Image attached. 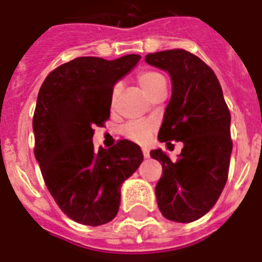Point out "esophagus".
I'll list each match as a JSON object with an SVG mask.
<instances>
[{"label": "esophagus", "instance_id": "esophagus-1", "mask_svg": "<svg viewBox=\"0 0 262 262\" xmlns=\"http://www.w3.org/2000/svg\"><path fill=\"white\" fill-rule=\"evenodd\" d=\"M142 155H144L145 158H149V156H150V155H149L148 149H142Z\"/></svg>", "mask_w": 262, "mask_h": 262}]
</instances>
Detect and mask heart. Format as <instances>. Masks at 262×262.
<instances>
[{"label": "heart", "mask_w": 262, "mask_h": 262, "mask_svg": "<svg viewBox=\"0 0 262 262\" xmlns=\"http://www.w3.org/2000/svg\"><path fill=\"white\" fill-rule=\"evenodd\" d=\"M164 82V77H162L161 74L156 73V72H151V70H145V72L138 73L137 76V83L148 96H150V94ZM118 92H120V86L116 85V86L113 88V90H112V102H113V104L114 101H116V98H117ZM155 129L156 122L153 120L132 121V122H129V124H126L122 127V133H124V136H126L127 138L133 140V141L144 142Z\"/></svg>", "instance_id": "heart-1"}]
</instances>
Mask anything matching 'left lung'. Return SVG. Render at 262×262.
Listing matches in <instances>:
<instances>
[{"instance_id":"left-lung-1","label":"left lung","mask_w":262,"mask_h":262,"mask_svg":"<svg viewBox=\"0 0 262 262\" xmlns=\"http://www.w3.org/2000/svg\"><path fill=\"white\" fill-rule=\"evenodd\" d=\"M145 61L172 78L158 140L184 144L176 162L161 149L150 151L162 165L156 185L158 208L170 221L192 223L212 209L228 180L233 148L229 109L214 72L192 53L164 50Z\"/></svg>"}]
</instances>
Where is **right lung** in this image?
<instances>
[{
	"label": "right lung",
	"instance_id": "1",
	"mask_svg": "<svg viewBox=\"0 0 262 262\" xmlns=\"http://www.w3.org/2000/svg\"><path fill=\"white\" fill-rule=\"evenodd\" d=\"M140 58L78 57L49 73L38 92L34 156L57 205L78 224L104 225L117 216L121 185L144 160L129 140L98 151L92 142L93 127L111 117L113 86Z\"/></svg>",
	"mask_w": 262,
	"mask_h": 262
}]
</instances>
